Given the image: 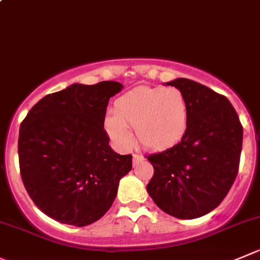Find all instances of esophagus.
Returning a JSON list of instances; mask_svg holds the SVG:
<instances>
[{
	"instance_id": "esophagus-1",
	"label": "esophagus",
	"mask_w": 260,
	"mask_h": 260,
	"mask_svg": "<svg viewBox=\"0 0 260 260\" xmlns=\"http://www.w3.org/2000/svg\"><path fill=\"white\" fill-rule=\"evenodd\" d=\"M142 160H144V157H143V155L134 154V157H133V165L138 166L140 162H142Z\"/></svg>"
}]
</instances>
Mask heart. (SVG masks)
I'll list each match as a JSON object with an SVG mask.
<instances>
[{
    "label": "heart",
    "mask_w": 260,
    "mask_h": 260,
    "mask_svg": "<svg viewBox=\"0 0 260 260\" xmlns=\"http://www.w3.org/2000/svg\"><path fill=\"white\" fill-rule=\"evenodd\" d=\"M108 137L120 149H130L137 128L140 144L152 150H165L179 144L189 127V105L175 86H139L115 101L113 112L105 118Z\"/></svg>",
    "instance_id": "heart-1"
}]
</instances>
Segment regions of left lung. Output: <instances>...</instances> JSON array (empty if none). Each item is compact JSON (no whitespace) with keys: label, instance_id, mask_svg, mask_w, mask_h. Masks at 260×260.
<instances>
[{"label":"left lung","instance_id":"obj_1","mask_svg":"<svg viewBox=\"0 0 260 260\" xmlns=\"http://www.w3.org/2000/svg\"><path fill=\"white\" fill-rule=\"evenodd\" d=\"M189 105V127L181 142L150 154L154 175L147 191L170 216L192 219L213 211L231 189L243 147V126L230 101L190 79L166 83Z\"/></svg>","mask_w":260,"mask_h":260}]
</instances>
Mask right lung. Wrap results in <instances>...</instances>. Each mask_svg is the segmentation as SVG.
I'll return each instance as SVG.
<instances>
[{
	"label": "right lung",
	"instance_id": "add662e5",
	"mask_svg": "<svg viewBox=\"0 0 260 260\" xmlns=\"http://www.w3.org/2000/svg\"><path fill=\"white\" fill-rule=\"evenodd\" d=\"M117 81L73 84L42 98L21 122L19 163L37 207L61 223L83 227L111 208L133 157L110 147L105 132L108 101Z\"/></svg>",
	"mask_w": 260,
	"mask_h": 260
}]
</instances>
